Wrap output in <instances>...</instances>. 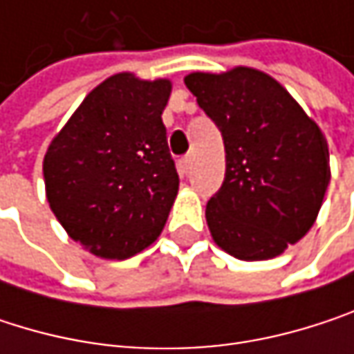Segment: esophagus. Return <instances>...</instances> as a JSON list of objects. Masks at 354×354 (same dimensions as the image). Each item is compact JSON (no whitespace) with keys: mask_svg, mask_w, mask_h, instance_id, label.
I'll return each instance as SVG.
<instances>
[{"mask_svg":"<svg viewBox=\"0 0 354 354\" xmlns=\"http://www.w3.org/2000/svg\"><path fill=\"white\" fill-rule=\"evenodd\" d=\"M190 166H192V156H184V158L180 160V168H182V172H184V174H188Z\"/></svg>","mask_w":354,"mask_h":354,"instance_id":"34e87169","label":"esophagus"}]
</instances>
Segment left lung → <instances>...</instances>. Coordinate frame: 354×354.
Instances as JSON below:
<instances>
[{
    "instance_id": "1",
    "label": "left lung",
    "mask_w": 354,
    "mask_h": 354,
    "mask_svg": "<svg viewBox=\"0 0 354 354\" xmlns=\"http://www.w3.org/2000/svg\"><path fill=\"white\" fill-rule=\"evenodd\" d=\"M184 84L225 145V178L205 211L215 244L240 260L279 256L310 232L330 182L319 127L277 80L250 67L196 71Z\"/></svg>"
}]
</instances>
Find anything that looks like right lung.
Segmentation results:
<instances>
[{
	"label": "right lung",
	"mask_w": 354,
	"mask_h": 354,
	"mask_svg": "<svg viewBox=\"0 0 354 354\" xmlns=\"http://www.w3.org/2000/svg\"><path fill=\"white\" fill-rule=\"evenodd\" d=\"M172 84L116 73L50 141L42 172L67 234L102 258H129L164 230L180 178L162 112Z\"/></svg>",
	"instance_id": "1"
}]
</instances>
